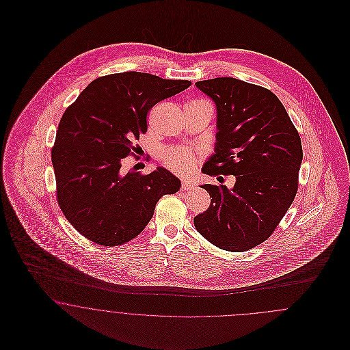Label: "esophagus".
<instances>
[{
    "label": "esophagus",
    "mask_w": 350,
    "mask_h": 350,
    "mask_svg": "<svg viewBox=\"0 0 350 350\" xmlns=\"http://www.w3.org/2000/svg\"><path fill=\"white\" fill-rule=\"evenodd\" d=\"M191 189H194L193 183H190V181H187V180H183V185H181V190H183V191H187V190H191Z\"/></svg>",
    "instance_id": "1"
}]
</instances>
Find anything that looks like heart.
<instances>
[{"label": "heart", "mask_w": 350, "mask_h": 350, "mask_svg": "<svg viewBox=\"0 0 350 350\" xmlns=\"http://www.w3.org/2000/svg\"><path fill=\"white\" fill-rule=\"evenodd\" d=\"M164 163L178 173H189L194 167V156L189 150H172L165 153Z\"/></svg>", "instance_id": "heart-1"}]
</instances>
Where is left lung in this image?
<instances>
[{
    "instance_id": "1",
    "label": "left lung",
    "mask_w": 350,
    "mask_h": 350,
    "mask_svg": "<svg viewBox=\"0 0 350 350\" xmlns=\"http://www.w3.org/2000/svg\"><path fill=\"white\" fill-rule=\"evenodd\" d=\"M217 106L214 153L202 172L232 174V189L204 183L210 207L194 217L217 248L244 252L265 241L298 191L299 133L275 94L233 77L196 83Z\"/></svg>"
}]
</instances>
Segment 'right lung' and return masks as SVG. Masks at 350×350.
<instances>
[{
  "mask_svg": "<svg viewBox=\"0 0 350 350\" xmlns=\"http://www.w3.org/2000/svg\"><path fill=\"white\" fill-rule=\"evenodd\" d=\"M191 85L143 72H123L89 83L60 119L52 148L57 202L68 221L90 241L124 244L150 223L154 206L181 181L157 167L124 173L122 159L147 133V114Z\"/></svg>",
  "mask_w": 350,
  "mask_h": 350,
  "instance_id": "add662e5",
  "label": "right lung"
}]
</instances>
